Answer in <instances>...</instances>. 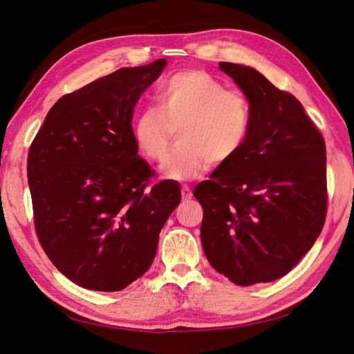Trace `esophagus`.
<instances>
[{
  "instance_id": "esophagus-1",
  "label": "esophagus",
  "mask_w": 354,
  "mask_h": 354,
  "mask_svg": "<svg viewBox=\"0 0 354 354\" xmlns=\"http://www.w3.org/2000/svg\"><path fill=\"white\" fill-rule=\"evenodd\" d=\"M181 196H183L185 201H187V199L192 198V189H190L187 185L181 186Z\"/></svg>"
}]
</instances>
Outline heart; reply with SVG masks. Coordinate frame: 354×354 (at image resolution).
<instances>
[{"instance_id":"1","label":"heart","mask_w":354,"mask_h":354,"mask_svg":"<svg viewBox=\"0 0 354 354\" xmlns=\"http://www.w3.org/2000/svg\"><path fill=\"white\" fill-rule=\"evenodd\" d=\"M251 103L239 90H227L212 75L189 69L160 82L156 106L134 118V140L149 160L159 162L177 128L178 143L162 164L174 180L198 178L211 162L224 164L239 153L250 136Z\"/></svg>"}]
</instances>
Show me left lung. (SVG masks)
<instances>
[{"mask_svg":"<svg viewBox=\"0 0 354 354\" xmlns=\"http://www.w3.org/2000/svg\"><path fill=\"white\" fill-rule=\"evenodd\" d=\"M252 109L239 153L194 195L207 260L241 286L272 282L312 248L326 217V147L292 94L250 66L220 62Z\"/></svg>","mask_w":354,"mask_h":354,"instance_id":"8db88e82","label":"left lung"}]
</instances>
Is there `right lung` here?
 <instances>
[{
    "label": "right lung",
    "mask_w": 354,
    "mask_h": 354,
    "mask_svg": "<svg viewBox=\"0 0 354 354\" xmlns=\"http://www.w3.org/2000/svg\"><path fill=\"white\" fill-rule=\"evenodd\" d=\"M165 59L121 68L63 95L30 145L28 183L42 250L68 279L115 292L143 276L180 187L138 156L131 121Z\"/></svg>",
    "instance_id": "obj_1"
}]
</instances>
